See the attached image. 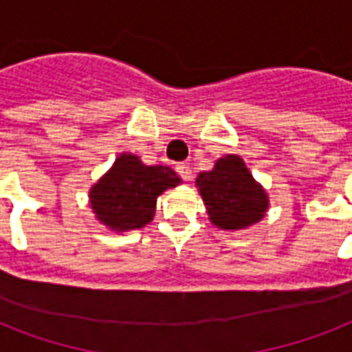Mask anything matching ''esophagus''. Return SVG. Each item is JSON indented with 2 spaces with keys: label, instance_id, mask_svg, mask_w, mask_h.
Segmentation results:
<instances>
[{
  "label": "esophagus",
  "instance_id": "1",
  "mask_svg": "<svg viewBox=\"0 0 352 352\" xmlns=\"http://www.w3.org/2000/svg\"><path fill=\"white\" fill-rule=\"evenodd\" d=\"M177 173H179V177H181L182 181H190L192 179V168L186 164V162H181V164L175 166Z\"/></svg>",
  "mask_w": 352,
  "mask_h": 352
}]
</instances>
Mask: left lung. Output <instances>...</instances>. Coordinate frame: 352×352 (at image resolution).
Segmentation results:
<instances>
[{"label":"left lung","instance_id":"1","mask_svg":"<svg viewBox=\"0 0 352 352\" xmlns=\"http://www.w3.org/2000/svg\"><path fill=\"white\" fill-rule=\"evenodd\" d=\"M195 182L210 221L223 230H245L267 214V192L239 155L221 157L214 170L201 171Z\"/></svg>","mask_w":352,"mask_h":352}]
</instances>
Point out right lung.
I'll return each mask as SVG.
<instances>
[{
    "mask_svg": "<svg viewBox=\"0 0 352 352\" xmlns=\"http://www.w3.org/2000/svg\"><path fill=\"white\" fill-rule=\"evenodd\" d=\"M179 182L168 166H146L137 155L122 153L89 190L91 208L109 230H137L153 219L160 193Z\"/></svg>",
    "mask_w": 352,
    "mask_h": 352,
    "instance_id": "right-lung-1",
    "label": "right lung"
}]
</instances>
